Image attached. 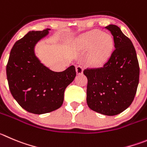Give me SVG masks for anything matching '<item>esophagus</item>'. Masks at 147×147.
Here are the masks:
<instances>
[{"instance_id":"34e87169","label":"esophagus","mask_w":147,"mask_h":147,"mask_svg":"<svg viewBox=\"0 0 147 147\" xmlns=\"http://www.w3.org/2000/svg\"><path fill=\"white\" fill-rule=\"evenodd\" d=\"M75 68H76V72H77V74H78V75H81V74L83 73V67H82V66L77 65L76 67H75Z\"/></svg>"}]
</instances>
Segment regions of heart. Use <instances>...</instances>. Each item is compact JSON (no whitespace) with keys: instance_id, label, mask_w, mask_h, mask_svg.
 <instances>
[{"instance_id":"heart-1","label":"heart","mask_w":147,"mask_h":147,"mask_svg":"<svg viewBox=\"0 0 147 147\" xmlns=\"http://www.w3.org/2000/svg\"><path fill=\"white\" fill-rule=\"evenodd\" d=\"M88 49H92L90 61L95 65H101L110 57L113 49L114 42L112 37L99 30L88 34L84 38Z\"/></svg>"}]
</instances>
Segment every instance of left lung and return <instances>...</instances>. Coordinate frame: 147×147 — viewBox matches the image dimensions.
<instances>
[{"mask_svg": "<svg viewBox=\"0 0 147 147\" xmlns=\"http://www.w3.org/2000/svg\"><path fill=\"white\" fill-rule=\"evenodd\" d=\"M113 36L115 48L101 67L86 68L87 100L90 109L109 116L118 115L133 102L139 82V64L131 40L117 26L105 27Z\"/></svg>", "mask_w": 147, "mask_h": 147, "instance_id": "obj_1", "label": "left lung"}]
</instances>
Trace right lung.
<instances>
[{
  "instance_id": "obj_1",
  "label": "right lung",
  "mask_w": 147,
  "mask_h": 147,
  "mask_svg": "<svg viewBox=\"0 0 147 147\" xmlns=\"http://www.w3.org/2000/svg\"><path fill=\"white\" fill-rule=\"evenodd\" d=\"M49 30L32 31L16 41L6 65L11 94L23 109L37 115L59 109L63 104L65 88L76 76L73 65L63 72H53L35 57V45Z\"/></svg>"
}]
</instances>
